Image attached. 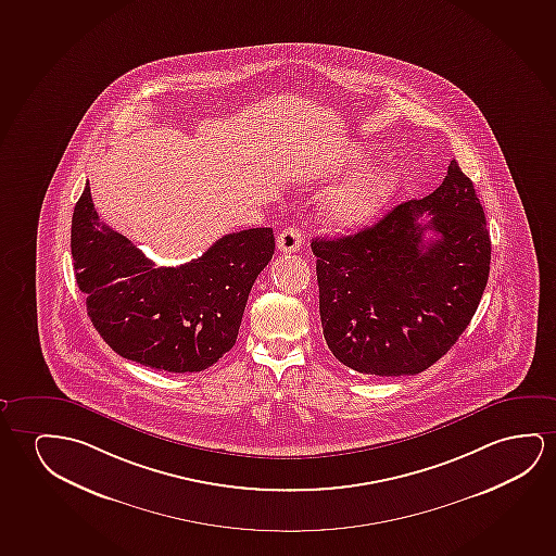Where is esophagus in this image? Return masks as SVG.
<instances>
[{
  "label": "esophagus",
  "instance_id": "esophagus-1",
  "mask_svg": "<svg viewBox=\"0 0 556 556\" xmlns=\"http://www.w3.org/2000/svg\"><path fill=\"white\" fill-rule=\"evenodd\" d=\"M304 244V233L299 227H289L277 237V249L281 252H299Z\"/></svg>",
  "mask_w": 556,
  "mask_h": 556
}]
</instances>
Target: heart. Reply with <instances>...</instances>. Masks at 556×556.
Wrapping results in <instances>:
<instances>
[{
	"mask_svg": "<svg viewBox=\"0 0 556 556\" xmlns=\"http://www.w3.org/2000/svg\"><path fill=\"white\" fill-rule=\"evenodd\" d=\"M394 172L379 168L350 177L342 186L330 191L325 208L330 219L339 226H359L375 216L394 194Z\"/></svg>",
	"mask_w": 556,
	"mask_h": 556,
	"instance_id": "heart-1",
	"label": "heart"
}]
</instances>
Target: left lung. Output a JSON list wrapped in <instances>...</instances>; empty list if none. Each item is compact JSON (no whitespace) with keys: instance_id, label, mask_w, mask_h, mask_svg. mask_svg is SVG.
I'll return each instance as SVG.
<instances>
[{"instance_id":"obj_1","label":"left lung","mask_w":556,"mask_h":556,"mask_svg":"<svg viewBox=\"0 0 556 556\" xmlns=\"http://www.w3.org/2000/svg\"><path fill=\"white\" fill-rule=\"evenodd\" d=\"M425 213L427 225L418 222ZM312 250L327 346L350 369L377 377L417 375L447 354L490 277L482 204L457 161L434 193L355 235L314 239Z\"/></svg>"}]
</instances>
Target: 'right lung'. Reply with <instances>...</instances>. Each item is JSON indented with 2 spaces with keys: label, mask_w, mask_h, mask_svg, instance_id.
Here are the masks:
<instances>
[{
  "label": "right lung",
  "mask_w": 556,
  "mask_h": 556,
  "mask_svg": "<svg viewBox=\"0 0 556 556\" xmlns=\"http://www.w3.org/2000/svg\"><path fill=\"white\" fill-rule=\"evenodd\" d=\"M71 249L89 319L116 354L151 369L199 372L235 346L275 237L271 227L244 229L184 266L156 267L99 222L88 184L74 206Z\"/></svg>",
  "instance_id": "1"
}]
</instances>
